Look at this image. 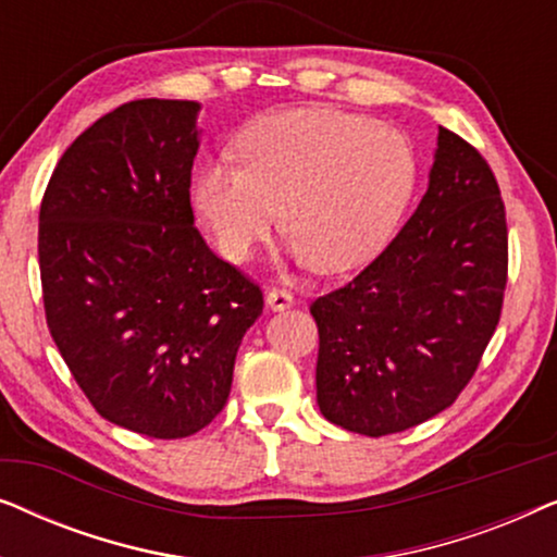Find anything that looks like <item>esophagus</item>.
Wrapping results in <instances>:
<instances>
[{
	"label": "esophagus",
	"mask_w": 557,
	"mask_h": 557,
	"mask_svg": "<svg viewBox=\"0 0 557 557\" xmlns=\"http://www.w3.org/2000/svg\"><path fill=\"white\" fill-rule=\"evenodd\" d=\"M265 304H269L273 311H284L294 304V296H292V292H286V288L273 286L265 292Z\"/></svg>",
	"instance_id": "obj_1"
}]
</instances>
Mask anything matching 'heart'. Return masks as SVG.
Masks as SVG:
<instances>
[{
    "label": "heart",
    "mask_w": 557,
    "mask_h": 557,
    "mask_svg": "<svg viewBox=\"0 0 557 557\" xmlns=\"http://www.w3.org/2000/svg\"><path fill=\"white\" fill-rule=\"evenodd\" d=\"M238 154L240 164H205L193 189L197 215L231 261L253 256L281 218L299 263H362L391 233L416 177L398 128L334 109L258 119Z\"/></svg>",
    "instance_id": "1"
}]
</instances>
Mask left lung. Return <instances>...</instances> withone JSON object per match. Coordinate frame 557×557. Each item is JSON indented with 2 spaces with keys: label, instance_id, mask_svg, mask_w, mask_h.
<instances>
[{
  "label": "left lung",
  "instance_id": "1",
  "mask_svg": "<svg viewBox=\"0 0 557 557\" xmlns=\"http://www.w3.org/2000/svg\"><path fill=\"white\" fill-rule=\"evenodd\" d=\"M507 261L497 177L441 126L429 189L408 223L352 281L309 307L326 421L377 438L451 406L499 324Z\"/></svg>",
  "mask_w": 557,
  "mask_h": 557
}]
</instances>
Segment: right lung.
<instances>
[{"instance_id":"add662e5","label":"right lung","mask_w":557,"mask_h":557,"mask_svg":"<svg viewBox=\"0 0 557 557\" xmlns=\"http://www.w3.org/2000/svg\"><path fill=\"white\" fill-rule=\"evenodd\" d=\"M195 101L141 98L86 128L40 205L42 304L75 383L106 421L185 438L225 408L263 292L195 227Z\"/></svg>"}]
</instances>
